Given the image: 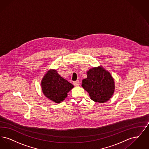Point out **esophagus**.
Returning <instances> with one entry per match:
<instances>
[{
    "instance_id": "obj_1",
    "label": "esophagus",
    "mask_w": 149,
    "mask_h": 149,
    "mask_svg": "<svg viewBox=\"0 0 149 149\" xmlns=\"http://www.w3.org/2000/svg\"><path fill=\"white\" fill-rule=\"evenodd\" d=\"M73 84H74V85H75V86H79V85H80V82H79V80H77V81H74L73 83Z\"/></svg>"
}]
</instances>
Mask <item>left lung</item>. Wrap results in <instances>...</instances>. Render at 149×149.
<instances>
[{"mask_svg":"<svg viewBox=\"0 0 149 149\" xmlns=\"http://www.w3.org/2000/svg\"><path fill=\"white\" fill-rule=\"evenodd\" d=\"M82 86L93 101L104 103L110 99L114 91L113 79L102 67L94 68L87 72Z\"/></svg>","mask_w":149,"mask_h":149,"instance_id":"obj_1","label":"left lung"}]
</instances>
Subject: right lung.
Returning a JSON list of instances; mask_svg holds the SVG:
<instances>
[{
  "label": "right lung",
  "instance_id": "1",
  "mask_svg": "<svg viewBox=\"0 0 149 149\" xmlns=\"http://www.w3.org/2000/svg\"><path fill=\"white\" fill-rule=\"evenodd\" d=\"M41 86L45 95L56 103L64 100L68 93L74 87L55 70H50L46 73L42 80Z\"/></svg>",
  "mask_w": 149,
  "mask_h": 149
}]
</instances>
